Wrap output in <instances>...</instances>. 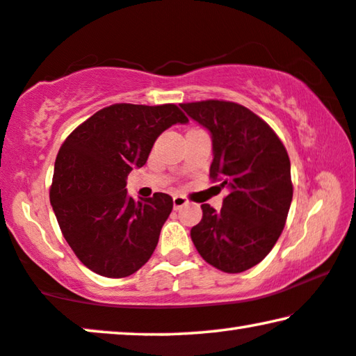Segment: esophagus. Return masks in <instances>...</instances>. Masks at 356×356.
I'll list each match as a JSON object with an SVG mask.
<instances>
[{"mask_svg": "<svg viewBox=\"0 0 356 356\" xmlns=\"http://www.w3.org/2000/svg\"><path fill=\"white\" fill-rule=\"evenodd\" d=\"M188 203V200L185 198V196H182V195H176L172 198V204H174V209H179V208H182V206H185Z\"/></svg>", "mask_w": 356, "mask_h": 356, "instance_id": "1", "label": "esophagus"}]
</instances>
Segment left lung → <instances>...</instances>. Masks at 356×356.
Here are the masks:
<instances>
[{"instance_id":"1","label":"left lung","mask_w":356,"mask_h":356,"mask_svg":"<svg viewBox=\"0 0 356 356\" xmlns=\"http://www.w3.org/2000/svg\"><path fill=\"white\" fill-rule=\"evenodd\" d=\"M180 107L209 129V179L229 190L220 211L201 204L192 241L212 267L241 273L264 261L284 229L293 201L288 152L277 132L240 104L209 99Z\"/></svg>"}]
</instances>
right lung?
Here are the masks:
<instances>
[{
	"instance_id": "right-lung-1",
	"label": "right lung",
	"mask_w": 356,
	"mask_h": 356,
	"mask_svg": "<svg viewBox=\"0 0 356 356\" xmlns=\"http://www.w3.org/2000/svg\"><path fill=\"white\" fill-rule=\"evenodd\" d=\"M187 121L176 104H113L63 140L49 200L68 246L94 273L124 278L152 257L172 198L155 193L134 201L126 177L147 163L164 129Z\"/></svg>"
}]
</instances>
